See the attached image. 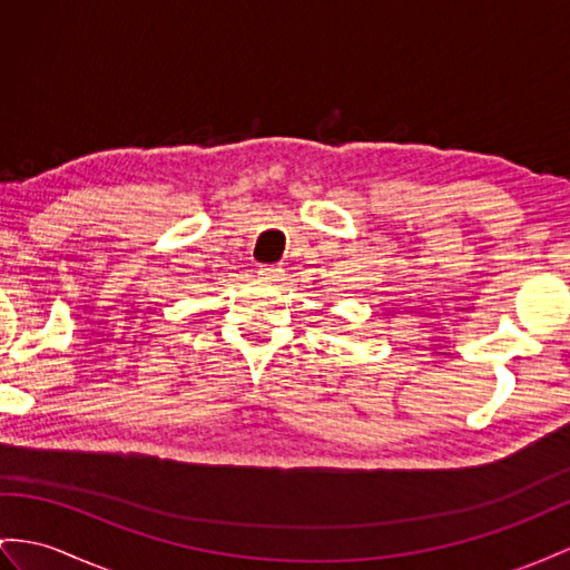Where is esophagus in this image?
Listing matches in <instances>:
<instances>
[{
    "instance_id": "34e87169",
    "label": "esophagus",
    "mask_w": 570,
    "mask_h": 570,
    "mask_svg": "<svg viewBox=\"0 0 570 570\" xmlns=\"http://www.w3.org/2000/svg\"><path fill=\"white\" fill-rule=\"evenodd\" d=\"M257 274L262 276V279H267V282H279L284 269H282V265H259Z\"/></svg>"
}]
</instances>
